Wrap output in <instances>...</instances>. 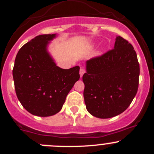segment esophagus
Instances as JSON below:
<instances>
[{
  "label": "esophagus",
  "instance_id": "obj_1",
  "mask_svg": "<svg viewBox=\"0 0 154 154\" xmlns=\"http://www.w3.org/2000/svg\"><path fill=\"white\" fill-rule=\"evenodd\" d=\"M85 72V69L84 68H80V69H79V75H80L81 77H82V75H84Z\"/></svg>",
  "mask_w": 154,
  "mask_h": 154
}]
</instances>
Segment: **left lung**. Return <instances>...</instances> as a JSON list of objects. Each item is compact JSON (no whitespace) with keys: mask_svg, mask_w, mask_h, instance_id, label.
Here are the masks:
<instances>
[{"mask_svg":"<svg viewBox=\"0 0 154 154\" xmlns=\"http://www.w3.org/2000/svg\"><path fill=\"white\" fill-rule=\"evenodd\" d=\"M140 66L134 48L116 37L114 48L86 61L84 99L90 114L100 119L119 115L138 89Z\"/></svg>","mask_w":154,"mask_h":154,"instance_id":"obj_1","label":"left lung"}]
</instances>
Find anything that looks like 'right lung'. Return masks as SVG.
I'll use <instances>...</instances> for the list:
<instances>
[{"label": "right lung", "instance_id": "right-lung-1", "mask_svg": "<svg viewBox=\"0 0 154 154\" xmlns=\"http://www.w3.org/2000/svg\"><path fill=\"white\" fill-rule=\"evenodd\" d=\"M56 35L35 37L16 56L13 77L17 96L23 107L35 116H50L59 112L79 79V66L60 68L48 52V45Z\"/></svg>", "mask_w": 154, "mask_h": 154}]
</instances>
